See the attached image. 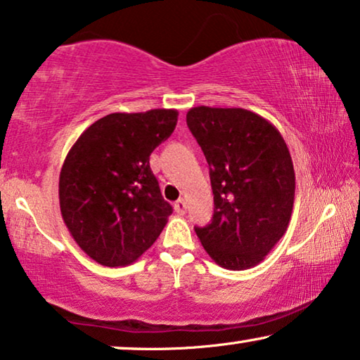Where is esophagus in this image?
Segmentation results:
<instances>
[{"instance_id": "obj_1", "label": "esophagus", "mask_w": 360, "mask_h": 360, "mask_svg": "<svg viewBox=\"0 0 360 360\" xmlns=\"http://www.w3.org/2000/svg\"><path fill=\"white\" fill-rule=\"evenodd\" d=\"M186 209H187V205H186V200H184V199L176 200V204H174V210L178 212V214H184Z\"/></svg>"}]
</instances>
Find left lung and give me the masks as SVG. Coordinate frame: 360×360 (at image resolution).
I'll return each mask as SVG.
<instances>
[{"instance_id":"8db88e82","label":"left lung","mask_w":360,"mask_h":360,"mask_svg":"<svg viewBox=\"0 0 360 360\" xmlns=\"http://www.w3.org/2000/svg\"><path fill=\"white\" fill-rule=\"evenodd\" d=\"M187 127L210 166L212 224L195 233L212 259L231 271L250 269L287 231L295 171L281 131L241 108H192Z\"/></svg>"}]
</instances>
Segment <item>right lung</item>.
<instances>
[{
    "mask_svg": "<svg viewBox=\"0 0 360 360\" xmlns=\"http://www.w3.org/2000/svg\"><path fill=\"white\" fill-rule=\"evenodd\" d=\"M176 109L114 112L91 124L60 171L65 225L103 266H127L156 241L173 207L161 195L150 155L173 134Z\"/></svg>",
    "mask_w": 360,
    "mask_h": 360,
    "instance_id": "right-lung-1",
    "label": "right lung"
}]
</instances>
